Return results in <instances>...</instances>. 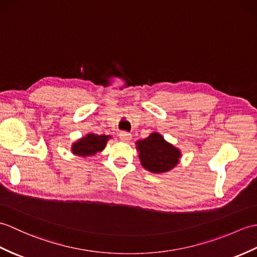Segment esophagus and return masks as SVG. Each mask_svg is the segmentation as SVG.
<instances>
[{
    "mask_svg": "<svg viewBox=\"0 0 257 257\" xmlns=\"http://www.w3.org/2000/svg\"><path fill=\"white\" fill-rule=\"evenodd\" d=\"M119 138H120V140H122L124 142H128V141L131 140V138H133V137H131V135L129 133H126V131H122V133L119 134Z\"/></svg>",
    "mask_w": 257,
    "mask_h": 257,
    "instance_id": "obj_1",
    "label": "esophagus"
}]
</instances>
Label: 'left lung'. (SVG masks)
Instances as JSON below:
<instances>
[{"label": "left lung", "instance_id": "left-lung-1", "mask_svg": "<svg viewBox=\"0 0 257 257\" xmlns=\"http://www.w3.org/2000/svg\"><path fill=\"white\" fill-rule=\"evenodd\" d=\"M141 165L154 174L170 172L180 163L182 152L168 142L159 133H152L146 139L136 142Z\"/></svg>", "mask_w": 257, "mask_h": 257}]
</instances>
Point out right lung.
<instances>
[{
    "instance_id": "1",
    "label": "right lung",
    "mask_w": 257,
    "mask_h": 257,
    "mask_svg": "<svg viewBox=\"0 0 257 257\" xmlns=\"http://www.w3.org/2000/svg\"><path fill=\"white\" fill-rule=\"evenodd\" d=\"M110 139L111 136L89 133L72 143V146H71V152L77 157L84 159L87 157H93L96 153L103 151L107 142Z\"/></svg>"
}]
</instances>
